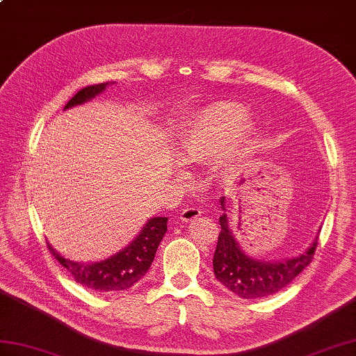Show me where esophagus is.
I'll use <instances>...</instances> for the list:
<instances>
[{
	"instance_id": "34e87169",
	"label": "esophagus",
	"mask_w": 356,
	"mask_h": 356,
	"mask_svg": "<svg viewBox=\"0 0 356 356\" xmlns=\"http://www.w3.org/2000/svg\"><path fill=\"white\" fill-rule=\"evenodd\" d=\"M199 214H201V210H199V208H196V207H186V208H183V211H181L179 219L184 220V222H188V220L196 219Z\"/></svg>"
}]
</instances>
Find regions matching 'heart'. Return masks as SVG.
Here are the masks:
<instances>
[{
  "label": "heart",
  "instance_id": "obj_1",
  "mask_svg": "<svg viewBox=\"0 0 356 356\" xmlns=\"http://www.w3.org/2000/svg\"><path fill=\"white\" fill-rule=\"evenodd\" d=\"M238 104L216 102L190 118L177 142V154L184 163L201 164L222 154V163L232 159L255 134V127L245 120Z\"/></svg>",
  "mask_w": 356,
  "mask_h": 356
}]
</instances>
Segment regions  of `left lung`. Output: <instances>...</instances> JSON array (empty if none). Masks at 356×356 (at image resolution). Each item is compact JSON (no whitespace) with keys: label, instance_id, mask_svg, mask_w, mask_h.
Segmentation results:
<instances>
[{"label":"left lung","instance_id":"left-lung-1","mask_svg":"<svg viewBox=\"0 0 356 356\" xmlns=\"http://www.w3.org/2000/svg\"><path fill=\"white\" fill-rule=\"evenodd\" d=\"M225 197H220V205L223 210ZM220 232L218 246L213 257V268L216 278L225 287L236 293L243 299H259L267 298L278 293L296 278L314 257L317 240L313 245L296 258L282 259V261H258L243 254V250L237 245L232 231L228 227L227 214L220 216Z\"/></svg>","mask_w":356,"mask_h":356}]
</instances>
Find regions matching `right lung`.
Here are the masks:
<instances>
[{
	"label": "right lung",
	"mask_w": 356,
	"mask_h": 356,
	"mask_svg": "<svg viewBox=\"0 0 356 356\" xmlns=\"http://www.w3.org/2000/svg\"><path fill=\"white\" fill-rule=\"evenodd\" d=\"M110 83H99L83 88L69 99L65 108L74 107L97 97ZM168 231V218H154L145 225L138 237L133 243L119 254L113 255L101 263H74L63 258L47 243L51 254L66 270L74 276V280L95 291H124L131 289L136 282L140 281L154 261L160 241Z\"/></svg>",
	"instance_id": "obj_1"
}]
</instances>
